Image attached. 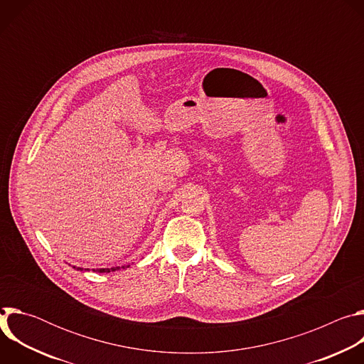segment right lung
Listing matches in <instances>:
<instances>
[{
    "label": "right lung",
    "instance_id": "1",
    "mask_svg": "<svg viewBox=\"0 0 364 364\" xmlns=\"http://www.w3.org/2000/svg\"><path fill=\"white\" fill-rule=\"evenodd\" d=\"M122 268H127V267H122ZM79 271H82V268H77ZM118 269H121V267H115V268H111V269H108V268H103V269H96L97 272H114V271H118Z\"/></svg>",
    "mask_w": 364,
    "mask_h": 364
}]
</instances>
